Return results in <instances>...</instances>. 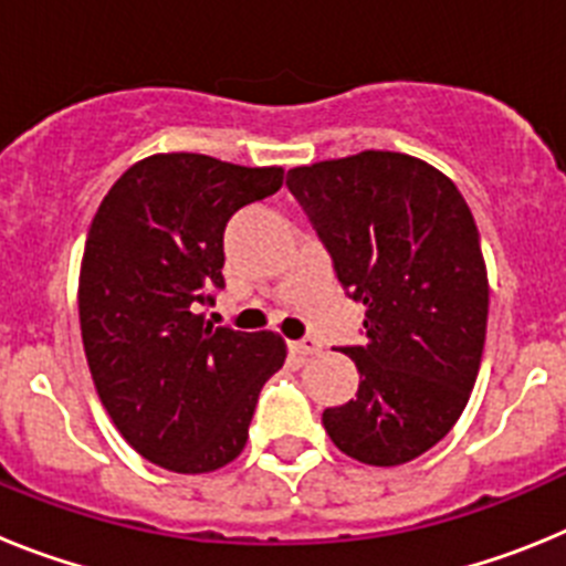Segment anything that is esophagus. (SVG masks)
<instances>
[{"instance_id":"esophagus-1","label":"esophagus","mask_w":566,"mask_h":566,"mask_svg":"<svg viewBox=\"0 0 566 566\" xmlns=\"http://www.w3.org/2000/svg\"><path fill=\"white\" fill-rule=\"evenodd\" d=\"M289 352L297 354V357H312V354L319 352V343L314 337L294 339V343H289Z\"/></svg>"}]
</instances>
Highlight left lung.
Returning a JSON list of instances; mask_svg holds the SVG:
<instances>
[{"label":"left lung","instance_id":"8db88e82","mask_svg":"<svg viewBox=\"0 0 566 566\" xmlns=\"http://www.w3.org/2000/svg\"><path fill=\"white\" fill-rule=\"evenodd\" d=\"M345 294L365 306L357 399L323 411L352 459L394 468L431 451L468 405L488 332V272L451 178L402 153L289 169Z\"/></svg>","mask_w":566,"mask_h":566}]
</instances>
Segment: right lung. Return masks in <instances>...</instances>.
Instances as JSON below:
<instances>
[{"label":"right lung","instance_id":"obj_1","mask_svg":"<svg viewBox=\"0 0 566 566\" xmlns=\"http://www.w3.org/2000/svg\"><path fill=\"white\" fill-rule=\"evenodd\" d=\"M280 187V167L167 153L129 167L104 195L84 243L78 319L98 397L147 462L209 473L247 444L286 345L274 332L212 326L198 308L223 289L232 214Z\"/></svg>","mask_w":566,"mask_h":566}]
</instances>
